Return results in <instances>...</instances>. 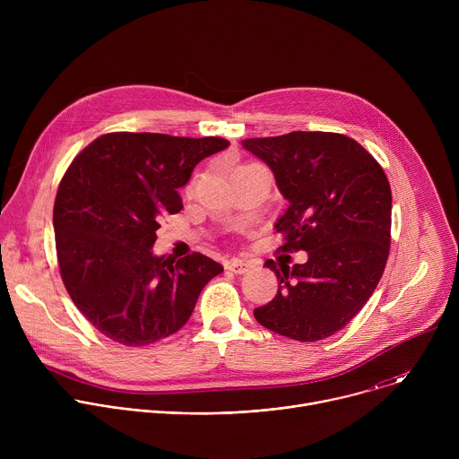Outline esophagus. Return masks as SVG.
Listing matches in <instances>:
<instances>
[{"label": "esophagus", "mask_w": 459, "mask_h": 459, "mask_svg": "<svg viewBox=\"0 0 459 459\" xmlns=\"http://www.w3.org/2000/svg\"><path fill=\"white\" fill-rule=\"evenodd\" d=\"M248 261H245V259H239V257H232L229 264H227V269L230 271V273H234V274H245L247 271H248Z\"/></svg>", "instance_id": "34e87169"}]
</instances>
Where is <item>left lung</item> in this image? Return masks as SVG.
<instances>
[{"label":"left lung","mask_w":459,"mask_h":459,"mask_svg":"<svg viewBox=\"0 0 459 459\" xmlns=\"http://www.w3.org/2000/svg\"><path fill=\"white\" fill-rule=\"evenodd\" d=\"M243 149L265 161L289 202L276 230L283 252L305 250L292 267L265 265L278 276V294L254 317L265 329L319 342L336 334L377 287L390 247L392 194L379 163L358 142L336 133L252 138Z\"/></svg>","instance_id":"8db88e82"}]
</instances>
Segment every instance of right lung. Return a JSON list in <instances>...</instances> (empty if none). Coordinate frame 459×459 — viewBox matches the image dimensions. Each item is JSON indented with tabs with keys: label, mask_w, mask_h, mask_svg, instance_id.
I'll return each instance as SVG.
<instances>
[{
	"label": "right lung",
	"mask_w": 459,
	"mask_h": 459,
	"mask_svg": "<svg viewBox=\"0 0 459 459\" xmlns=\"http://www.w3.org/2000/svg\"><path fill=\"white\" fill-rule=\"evenodd\" d=\"M223 138L110 133L65 172L54 202L61 280L80 312L108 340L143 347L188 321L223 267L194 252L156 255L160 220L183 209L179 188Z\"/></svg>",
	"instance_id": "1"
}]
</instances>
